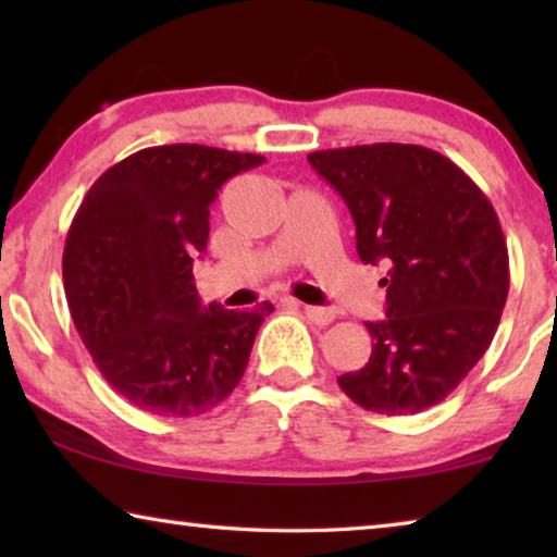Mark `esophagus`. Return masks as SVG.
I'll use <instances>...</instances> for the list:
<instances>
[{
    "mask_svg": "<svg viewBox=\"0 0 557 557\" xmlns=\"http://www.w3.org/2000/svg\"><path fill=\"white\" fill-rule=\"evenodd\" d=\"M282 305H287V307H301L305 309V314H307V319L312 324H317V326H326V324H332L334 322V309H329V307H309V305H301V301H297L295 297H285L282 299Z\"/></svg>",
    "mask_w": 557,
    "mask_h": 557,
    "instance_id": "1",
    "label": "esophagus"
}]
</instances>
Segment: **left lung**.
I'll list each match as a JSON object with an SVG mask.
<instances>
[{
  "label": "left lung",
  "mask_w": 557,
  "mask_h": 557,
  "mask_svg": "<svg viewBox=\"0 0 557 557\" xmlns=\"http://www.w3.org/2000/svg\"><path fill=\"white\" fill-rule=\"evenodd\" d=\"M307 159L351 211L358 258L388 268L385 319L366 322L369 363L338 375V385L381 414L428 410L486 354L504 312L508 250L494 206L455 162L420 145Z\"/></svg>",
  "instance_id": "obj_1"
}]
</instances>
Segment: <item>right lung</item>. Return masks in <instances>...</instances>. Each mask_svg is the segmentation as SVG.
Returning <instances> with one entry per match:
<instances>
[{"label": "right lung", "instance_id": "right-lung-1", "mask_svg": "<svg viewBox=\"0 0 557 557\" xmlns=\"http://www.w3.org/2000/svg\"><path fill=\"white\" fill-rule=\"evenodd\" d=\"M265 162L203 145L147 147L110 166L83 199L63 250L73 324L122 398L159 418H194L240 383L272 305L203 307L194 258L231 176Z\"/></svg>", "mask_w": 557, "mask_h": 557}]
</instances>
